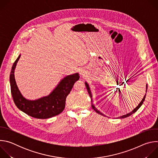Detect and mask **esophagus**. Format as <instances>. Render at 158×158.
Wrapping results in <instances>:
<instances>
[{
  "label": "esophagus",
  "mask_w": 158,
  "mask_h": 158,
  "mask_svg": "<svg viewBox=\"0 0 158 158\" xmlns=\"http://www.w3.org/2000/svg\"><path fill=\"white\" fill-rule=\"evenodd\" d=\"M80 74H81V76H83V75H84V72H83L82 71H80Z\"/></svg>",
  "instance_id": "esophagus-1"
}]
</instances>
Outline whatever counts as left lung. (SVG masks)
<instances>
[{
  "label": "left lung",
  "instance_id": "left-lung-1",
  "mask_svg": "<svg viewBox=\"0 0 158 158\" xmlns=\"http://www.w3.org/2000/svg\"><path fill=\"white\" fill-rule=\"evenodd\" d=\"M85 86H86V88H87V91H88V93H89V96H90V97H91V106H92V107H93V109L97 112V113H98V114H101V115H102V116H105V115H104L102 112H101L99 110H98L96 107H95V106H94V104H93V96H92V94H91V90H90V88H89V84L86 82H85ZM147 89H148V84H146V92H147ZM146 94L144 95V98H143V99H142V101H141V102L138 104V106L135 108L132 112H129V113H128V114H126V115H123V116H120V117H119V118H127V117H129V116H131V114H134L135 112H136L138 109H139V108L142 106V104H143V102L144 101V99H145V98H146Z\"/></svg>",
  "mask_w": 158,
  "mask_h": 158
}]
</instances>
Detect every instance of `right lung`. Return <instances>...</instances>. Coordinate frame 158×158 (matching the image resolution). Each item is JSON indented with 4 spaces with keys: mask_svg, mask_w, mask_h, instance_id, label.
Returning <instances> with one entry per match:
<instances>
[{
    "mask_svg": "<svg viewBox=\"0 0 158 158\" xmlns=\"http://www.w3.org/2000/svg\"><path fill=\"white\" fill-rule=\"evenodd\" d=\"M20 57V55L14 62L10 74L11 93L16 106L27 115L37 119H48L60 114L65 108L67 96L79 79V74L65 76L49 95L34 101L28 100L20 93L14 77L15 68Z\"/></svg>",
    "mask_w": 158,
    "mask_h": 158,
    "instance_id": "add662e5",
    "label": "right lung"
}]
</instances>
